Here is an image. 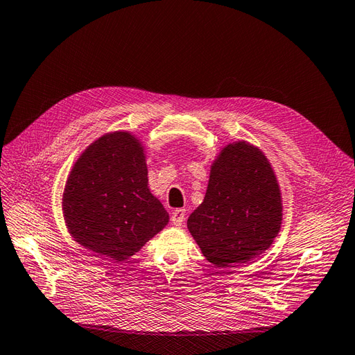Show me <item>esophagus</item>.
<instances>
[{"instance_id":"obj_1","label":"esophagus","mask_w":355,"mask_h":355,"mask_svg":"<svg viewBox=\"0 0 355 355\" xmlns=\"http://www.w3.org/2000/svg\"><path fill=\"white\" fill-rule=\"evenodd\" d=\"M184 220H186V210H183V208H178V210H175L171 216V222L175 226H181L184 223Z\"/></svg>"}]
</instances>
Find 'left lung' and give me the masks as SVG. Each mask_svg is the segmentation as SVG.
Returning <instances> with one entry per match:
<instances>
[{
    "label": "left lung",
    "instance_id": "left-lung-1",
    "mask_svg": "<svg viewBox=\"0 0 355 355\" xmlns=\"http://www.w3.org/2000/svg\"><path fill=\"white\" fill-rule=\"evenodd\" d=\"M280 223V189L264 153L246 141L226 145L202 204L187 219L202 255L220 268L244 264L271 246Z\"/></svg>",
    "mask_w": 355,
    "mask_h": 355
}]
</instances>
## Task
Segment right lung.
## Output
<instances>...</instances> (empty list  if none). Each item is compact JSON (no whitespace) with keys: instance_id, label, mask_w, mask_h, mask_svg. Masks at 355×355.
<instances>
[{"instance_id":"obj_1","label":"right lung","mask_w":355,"mask_h":355,"mask_svg":"<svg viewBox=\"0 0 355 355\" xmlns=\"http://www.w3.org/2000/svg\"><path fill=\"white\" fill-rule=\"evenodd\" d=\"M144 147L129 132L107 133L80 154L62 193L71 237L85 249L121 262L169 222L148 189Z\"/></svg>"}]
</instances>
